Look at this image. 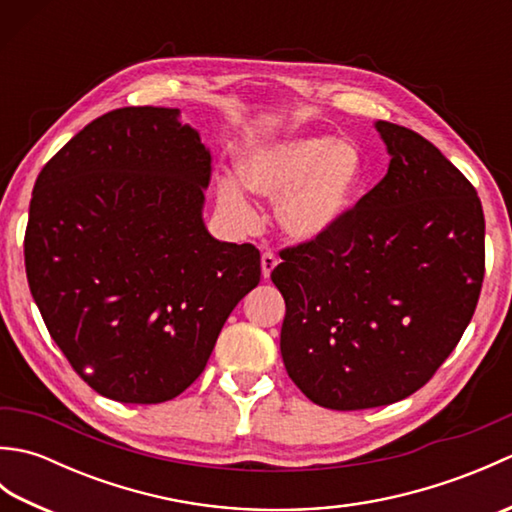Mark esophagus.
Returning a JSON list of instances; mask_svg holds the SVG:
<instances>
[{
    "label": "esophagus",
    "mask_w": 512,
    "mask_h": 512,
    "mask_svg": "<svg viewBox=\"0 0 512 512\" xmlns=\"http://www.w3.org/2000/svg\"><path fill=\"white\" fill-rule=\"evenodd\" d=\"M277 264H279V259L275 257V253H270V250H266V253L262 255V275H264V279L270 277V273H273Z\"/></svg>",
    "instance_id": "1"
}]
</instances>
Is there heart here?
I'll use <instances>...</instances> for the list:
<instances>
[{"mask_svg": "<svg viewBox=\"0 0 512 512\" xmlns=\"http://www.w3.org/2000/svg\"><path fill=\"white\" fill-rule=\"evenodd\" d=\"M248 191L277 202V222L288 237L312 242L339 224L352 209L365 180L361 151L345 140L297 136L273 140L250 151L239 165ZM222 211L239 224L255 220V209L237 182L217 191Z\"/></svg>", "mask_w": 512, "mask_h": 512, "instance_id": "b5f03b06", "label": "heart"}]
</instances>
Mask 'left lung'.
Returning <instances> with one entry per match:
<instances>
[{
    "mask_svg": "<svg viewBox=\"0 0 512 512\" xmlns=\"http://www.w3.org/2000/svg\"><path fill=\"white\" fill-rule=\"evenodd\" d=\"M387 176L330 233L279 250L281 356L314 405L411 396L460 343L484 281V211L427 138L378 121Z\"/></svg>",
    "mask_w": 512,
    "mask_h": 512,
    "instance_id": "1",
    "label": "left lung"
}]
</instances>
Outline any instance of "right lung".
Wrapping results in <instances>:
<instances>
[{
    "label": "right lung",
    "mask_w": 512,
    "mask_h": 512,
    "mask_svg": "<svg viewBox=\"0 0 512 512\" xmlns=\"http://www.w3.org/2000/svg\"><path fill=\"white\" fill-rule=\"evenodd\" d=\"M211 160L178 110L147 105L99 116L39 173L28 286L54 343L105 398L182 394L259 284V250L204 228Z\"/></svg>",
    "instance_id": "right-lung-1"
}]
</instances>
